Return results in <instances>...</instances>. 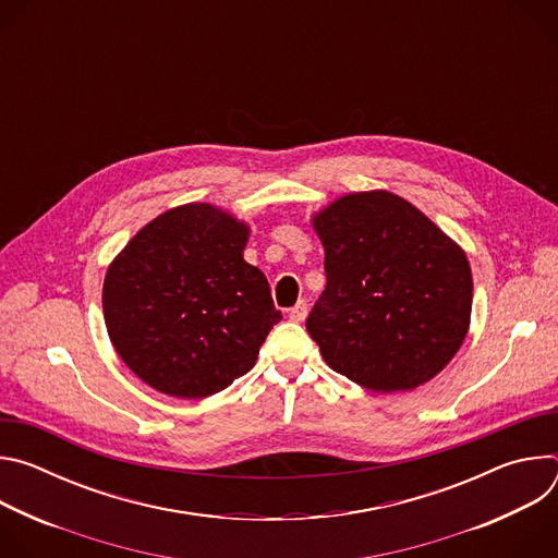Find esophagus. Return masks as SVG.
Wrapping results in <instances>:
<instances>
[{
  "instance_id": "esophagus-1",
  "label": "esophagus",
  "mask_w": 558,
  "mask_h": 558,
  "mask_svg": "<svg viewBox=\"0 0 558 558\" xmlns=\"http://www.w3.org/2000/svg\"><path fill=\"white\" fill-rule=\"evenodd\" d=\"M306 313H308V304H306V300H300V302L289 311V317H291L293 323H304Z\"/></svg>"
}]
</instances>
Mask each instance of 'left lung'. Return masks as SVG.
<instances>
[{
    "mask_svg": "<svg viewBox=\"0 0 558 558\" xmlns=\"http://www.w3.org/2000/svg\"><path fill=\"white\" fill-rule=\"evenodd\" d=\"M311 222L327 287L306 331L325 362L373 392L413 390L444 371L470 327L463 250L386 190L347 194Z\"/></svg>",
    "mask_w": 558,
    "mask_h": 558,
    "instance_id": "1",
    "label": "left lung"
}]
</instances>
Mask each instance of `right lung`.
I'll return each instance as SVG.
<instances>
[{"instance_id": "right-lung-1", "label": "right lung", "mask_w": 558, "mask_h": 558, "mask_svg": "<svg viewBox=\"0 0 558 558\" xmlns=\"http://www.w3.org/2000/svg\"><path fill=\"white\" fill-rule=\"evenodd\" d=\"M250 225L209 203L149 220L110 263L104 317L112 347L145 384L203 400L254 368L282 313L243 258Z\"/></svg>"}]
</instances>
